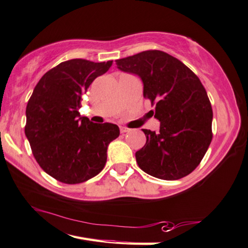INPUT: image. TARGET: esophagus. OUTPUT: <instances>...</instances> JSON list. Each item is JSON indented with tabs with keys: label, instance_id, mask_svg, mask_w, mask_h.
Instances as JSON below:
<instances>
[{
	"label": "esophagus",
	"instance_id": "obj_1",
	"mask_svg": "<svg viewBox=\"0 0 248 248\" xmlns=\"http://www.w3.org/2000/svg\"><path fill=\"white\" fill-rule=\"evenodd\" d=\"M131 131V129H129L127 127H120V132L121 133H127V132H130Z\"/></svg>",
	"mask_w": 248,
	"mask_h": 248
}]
</instances>
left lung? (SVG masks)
Segmentation results:
<instances>
[{"mask_svg": "<svg viewBox=\"0 0 248 248\" xmlns=\"http://www.w3.org/2000/svg\"><path fill=\"white\" fill-rule=\"evenodd\" d=\"M116 64L142 79L143 96L160 121L158 132L142 129L146 143L136 153L139 167L163 180L190 174L213 140V108L199 77L178 58L158 49L121 58Z\"/></svg>", "mask_w": 248, "mask_h": 248, "instance_id": "left-lung-1", "label": "left lung"}]
</instances>
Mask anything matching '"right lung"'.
<instances>
[{
  "mask_svg": "<svg viewBox=\"0 0 248 248\" xmlns=\"http://www.w3.org/2000/svg\"><path fill=\"white\" fill-rule=\"evenodd\" d=\"M111 65L62 62L43 75L29 98L26 137L40 167L57 181L76 184L95 177L106 164L107 146L119 137L118 125L93 124L78 111L90 84Z\"/></svg>",
  "mask_w": 248,
  "mask_h": 248,
  "instance_id": "right-lung-1",
  "label": "right lung"
}]
</instances>
